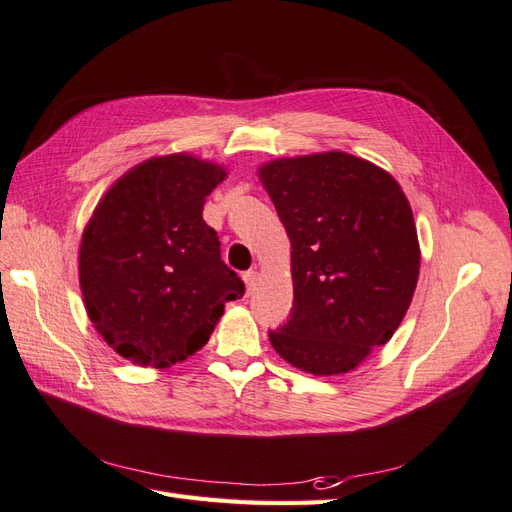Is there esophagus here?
<instances>
[{
  "label": "esophagus",
  "mask_w": 512,
  "mask_h": 512,
  "mask_svg": "<svg viewBox=\"0 0 512 512\" xmlns=\"http://www.w3.org/2000/svg\"><path fill=\"white\" fill-rule=\"evenodd\" d=\"M243 282H245V292L252 294L256 290V284H258V273L256 271L243 273Z\"/></svg>",
  "instance_id": "obj_1"
}]
</instances>
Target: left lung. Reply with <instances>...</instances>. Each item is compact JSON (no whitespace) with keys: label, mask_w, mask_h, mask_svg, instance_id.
I'll use <instances>...</instances> for the list:
<instances>
[{"label":"left lung","mask_w":512,"mask_h":512,"mask_svg":"<svg viewBox=\"0 0 512 512\" xmlns=\"http://www.w3.org/2000/svg\"><path fill=\"white\" fill-rule=\"evenodd\" d=\"M290 239L292 314L275 352L312 376H339L384 346L412 303L421 245L391 173L346 151L258 166Z\"/></svg>","instance_id":"8db88e82"}]
</instances>
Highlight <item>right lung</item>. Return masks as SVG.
Wrapping results in <instances>:
<instances>
[{"instance_id":"1","label":"right lung","mask_w":512,"mask_h":512,"mask_svg":"<svg viewBox=\"0 0 512 512\" xmlns=\"http://www.w3.org/2000/svg\"><path fill=\"white\" fill-rule=\"evenodd\" d=\"M224 164L168 153L126 170L85 224L79 284L85 312L123 359L166 369L203 348L245 286L220 260L205 198Z\"/></svg>"}]
</instances>
